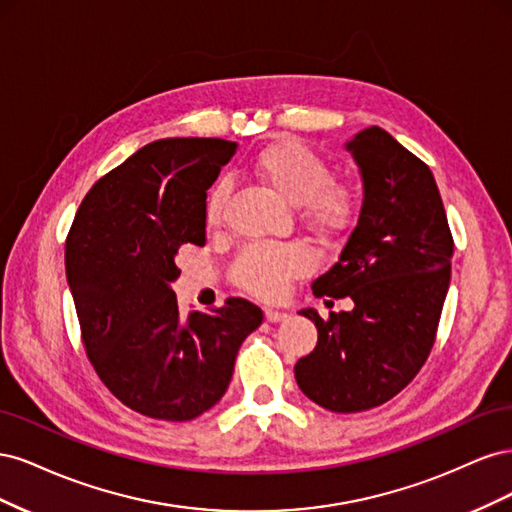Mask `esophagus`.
<instances>
[{"mask_svg":"<svg viewBox=\"0 0 512 512\" xmlns=\"http://www.w3.org/2000/svg\"><path fill=\"white\" fill-rule=\"evenodd\" d=\"M265 318L269 322H284L288 318L286 312H277V309H265Z\"/></svg>","mask_w":512,"mask_h":512,"instance_id":"1","label":"esophagus"}]
</instances>
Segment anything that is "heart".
I'll return each mask as SVG.
<instances>
[{"mask_svg":"<svg viewBox=\"0 0 512 512\" xmlns=\"http://www.w3.org/2000/svg\"><path fill=\"white\" fill-rule=\"evenodd\" d=\"M250 173L284 203L297 207L305 228L318 237L342 235L359 218V185L331 177L329 162L294 138H282L262 147L250 162ZM224 205L226 185L220 183L205 200L207 226L222 222ZM307 267L309 256L297 243L252 245L232 262L230 280L256 297L275 299Z\"/></svg>","mask_w":512,"mask_h":512,"instance_id":"heart-1","label":"heart"}]
</instances>
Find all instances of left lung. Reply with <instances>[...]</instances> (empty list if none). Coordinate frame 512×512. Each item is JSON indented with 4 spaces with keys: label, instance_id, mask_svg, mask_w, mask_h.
Wrapping results in <instances>:
<instances>
[{
    "label": "left lung",
    "instance_id": "1",
    "mask_svg": "<svg viewBox=\"0 0 512 512\" xmlns=\"http://www.w3.org/2000/svg\"><path fill=\"white\" fill-rule=\"evenodd\" d=\"M361 168L359 222L316 297H350V312L301 309L318 344L294 365L299 389L331 412H363L414 380L436 342L451 284L453 235L429 166L371 126L346 145Z\"/></svg>",
    "mask_w": 512,
    "mask_h": 512
}]
</instances>
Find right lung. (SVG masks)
Wrapping results in <instances>:
<instances>
[{
	"label": "right lung",
	"instance_id": "add662e5",
	"mask_svg": "<svg viewBox=\"0 0 512 512\" xmlns=\"http://www.w3.org/2000/svg\"><path fill=\"white\" fill-rule=\"evenodd\" d=\"M235 151L222 138L145 145L94 183L66 239L87 359L123 406L158 421H192L218 404L262 322L239 297L183 318L170 288L177 252L207 241V190Z\"/></svg>",
	"mask_w": 512,
	"mask_h": 512
}]
</instances>
